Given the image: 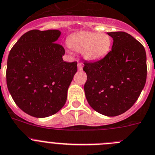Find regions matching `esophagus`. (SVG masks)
I'll use <instances>...</instances> for the list:
<instances>
[{
    "label": "esophagus",
    "mask_w": 155,
    "mask_h": 155,
    "mask_svg": "<svg viewBox=\"0 0 155 155\" xmlns=\"http://www.w3.org/2000/svg\"><path fill=\"white\" fill-rule=\"evenodd\" d=\"M77 67H78V70H79V71H81L82 69V64H81V63H78L77 64Z\"/></svg>",
    "instance_id": "34e87169"
}]
</instances>
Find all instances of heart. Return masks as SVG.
Masks as SVG:
<instances>
[{"label": "heart", "mask_w": 155, "mask_h": 155, "mask_svg": "<svg viewBox=\"0 0 155 155\" xmlns=\"http://www.w3.org/2000/svg\"><path fill=\"white\" fill-rule=\"evenodd\" d=\"M67 43L72 50L82 52L86 60L96 62L108 54L112 46V39L106 34L80 31L72 34Z\"/></svg>", "instance_id": "b5f03b06"}]
</instances>
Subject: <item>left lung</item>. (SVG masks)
I'll use <instances>...</instances> for the list:
<instances>
[{
    "instance_id": "1",
    "label": "left lung",
    "mask_w": 155,
    "mask_h": 155,
    "mask_svg": "<svg viewBox=\"0 0 155 155\" xmlns=\"http://www.w3.org/2000/svg\"><path fill=\"white\" fill-rule=\"evenodd\" d=\"M107 34L113 39L112 50L99 61L85 62L84 91L94 110L113 117L128 111L144 89L146 53L142 45L125 32Z\"/></svg>"
}]
</instances>
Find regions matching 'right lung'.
<instances>
[{"mask_svg": "<svg viewBox=\"0 0 155 155\" xmlns=\"http://www.w3.org/2000/svg\"><path fill=\"white\" fill-rule=\"evenodd\" d=\"M59 30H33L10 51L7 85L17 106L28 115L46 118L64 106L77 63L63 61L65 50L56 43Z\"/></svg>", "mask_w": 155, "mask_h": 155, "instance_id": "add662e5", "label": "right lung"}]
</instances>
